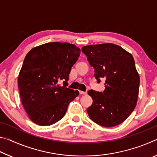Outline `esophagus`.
<instances>
[{"mask_svg":"<svg viewBox=\"0 0 157 157\" xmlns=\"http://www.w3.org/2000/svg\"><path fill=\"white\" fill-rule=\"evenodd\" d=\"M79 94H80V95H84V94H86V92H85V91H79Z\"/></svg>","mask_w":157,"mask_h":157,"instance_id":"1","label":"esophagus"}]
</instances>
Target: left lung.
Segmentation results:
<instances>
[{
	"mask_svg": "<svg viewBox=\"0 0 157 157\" xmlns=\"http://www.w3.org/2000/svg\"><path fill=\"white\" fill-rule=\"evenodd\" d=\"M100 83L105 79V91H89L93 104L87 109L90 118L99 125H118L135 109L139 97L140 77L131 53L113 44L82 48Z\"/></svg>",
	"mask_w": 157,
	"mask_h": 157,
	"instance_id": "8db88e82",
	"label": "left lung"
}]
</instances>
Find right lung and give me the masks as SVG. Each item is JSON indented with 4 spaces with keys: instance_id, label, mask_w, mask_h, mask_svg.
Segmentation results:
<instances>
[{
    "instance_id": "1",
    "label": "right lung",
    "mask_w": 157,
    "mask_h": 157,
    "mask_svg": "<svg viewBox=\"0 0 157 157\" xmlns=\"http://www.w3.org/2000/svg\"><path fill=\"white\" fill-rule=\"evenodd\" d=\"M80 54L75 45L50 42L31 49L18 77L21 100L30 120L50 125L62 119L79 91L66 88L71 67ZM62 80L64 86L59 82Z\"/></svg>"
}]
</instances>
